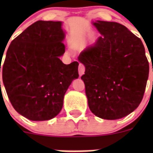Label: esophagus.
I'll use <instances>...</instances> for the list:
<instances>
[{
  "instance_id": "34e87169",
  "label": "esophagus",
  "mask_w": 153,
  "mask_h": 153,
  "mask_svg": "<svg viewBox=\"0 0 153 153\" xmlns=\"http://www.w3.org/2000/svg\"><path fill=\"white\" fill-rule=\"evenodd\" d=\"M78 71H79V76H82L83 75V74H84V72H85V67L84 66H83V64H82V63H79V68H78Z\"/></svg>"
}]
</instances>
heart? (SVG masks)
<instances>
[{
    "label": "heart",
    "mask_w": 153,
    "mask_h": 153,
    "mask_svg": "<svg viewBox=\"0 0 153 153\" xmlns=\"http://www.w3.org/2000/svg\"><path fill=\"white\" fill-rule=\"evenodd\" d=\"M74 46H75V45H74Z\"/></svg>",
    "instance_id": "heart-1"
}]
</instances>
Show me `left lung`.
<instances>
[{"instance_id":"obj_1","label":"left lung","mask_w":153,"mask_h":153,"mask_svg":"<svg viewBox=\"0 0 153 153\" xmlns=\"http://www.w3.org/2000/svg\"><path fill=\"white\" fill-rule=\"evenodd\" d=\"M102 36L80 53L85 67L81 76L92 113L104 120H118L141 102L149 77L145 47L139 37L117 22L97 21Z\"/></svg>"}]
</instances>
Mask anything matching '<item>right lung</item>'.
<instances>
[{
    "instance_id": "right-lung-1",
    "label": "right lung",
    "mask_w": 153,
    "mask_h": 153,
    "mask_svg": "<svg viewBox=\"0 0 153 153\" xmlns=\"http://www.w3.org/2000/svg\"><path fill=\"white\" fill-rule=\"evenodd\" d=\"M62 24L33 23L12 40L1 67L0 56L8 98L17 113L32 121L57 116L67 89L79 77L78 62L67 65L60 59L65 52Z\"/></svg>"
}]
</instances>
